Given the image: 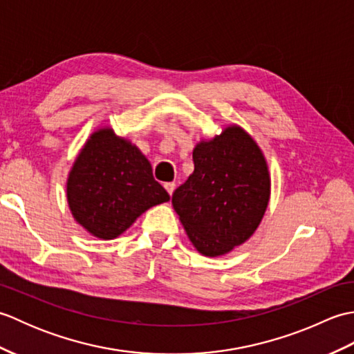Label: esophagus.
Returning a JSON list of instances; mask_svg holds the SVG:
<instances>
[{
  "label": "esophagus",
  "instance_id": "esophagus-1",
  "mask_svg": "<svg viewBox=\"0 0 354 354\" xmlns=\"http://www.w3.org/2000/svg\"><path fill=\"white\" fill-rule=\"evenodd\" d=\"M164 189L167 190V193L171 196L173 192H175V183H165V184H164Z\"/></svg>",
  "mask_w": 354,
  "mask_h": 354
}]
</instances>
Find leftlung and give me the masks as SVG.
Segmentation results:
<instances>
[{
  "mask_svg": "<svg viewBox=\"0 0 354 354\" xmlns=\"http://www.w3.org/2000/svg\"><path fill=\"white\" fill-rule=\"evenodd\" d=\"M193 164L171 204L196 250L217 257L257 230L269 202L268 165L255 141L239 126L201 141L193 150Z\"/></svg>",
  "mask_w": 354,
  "mask_h": 354,
  "instance_id": "8db88e82",
  "label": "left lung"
}]
</instances>
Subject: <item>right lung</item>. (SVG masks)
Returning <instances> with one entry per match:
<instances>
[{
    "instance_id": "obj_1",
    "label": "right lung",
    "mask_w": 354,
    "mask_h": 354,
    "mask_svg": "<svg viewBox=\"0 0 354 354\" xmlns=\"http://www.w3.org/2000/svg\"><path fill=\"white\" fill-rule=\"evenodd\" d=\"M66 198L82 227L115 239L150 207L170 199L140 150L111 129L94 132L70 171Z\"/></svg>"
}]
</instances>
